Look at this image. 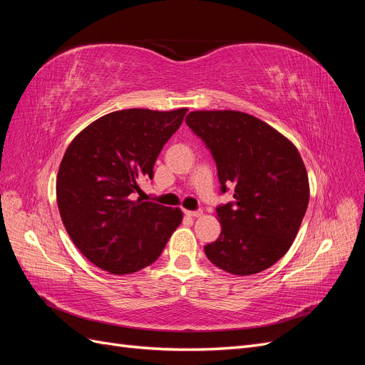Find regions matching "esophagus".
<instances>
[{
	"label": "esophagus",
	"instance_id": "1",
	"mask_svg": "<svg viewBox=\"0 0 365 365\" xmlns=\"http://www.w3.org/2000/svg\"><path fill=\"white\" fill-rule=\"evenodd\" d=\"M184 215L189 216V217H200V216H202V212H201V210H197V212H190V210H184Z\"/></svg>",
	"mask_w": 365,
	"mask_h": 365
}]
</instances>
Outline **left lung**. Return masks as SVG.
Returning <instances> with one entry per match:
<instances>
[{"mask_svg": "<svg viewBox=\"0 0 365 365\" xmlns=\"http://www.w3.org/2000/svg\"><path fill=\"white\" fill-rule=\"evenodd\" d=\"M185 123L212 150L220 192V236L204 247L208 260L235 275H252L280 260L298 233L309 202L304 163L291 140L240 111H192Z\"/></svg>", "mask_w": 365, "mask_h": 365, "instance_id": "1", "label": "left lung"}]
</instances>
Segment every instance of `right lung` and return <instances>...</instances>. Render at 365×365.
I'll use <instances>...</instances> for the list:
<instances>
[{
  "label": "right lung",
  "instance_id": "add662e5",
  "mask_svg": "<svg viewBox=\"0 0 365 365\" xmlns=\"http://www.w3.org/2000/svg\"><path fill=\"white\" fill-rule=\"evenodd\" d=\"M187 108L109 113L74 137L56 180L62 222L73 244L96 267L126 275L155 262L180 227L178 207L134 201L143 178H153L163 146Z\"/></svg>",
  "mask_w": 365,
  "mask_h": 365
}]
</instances>
